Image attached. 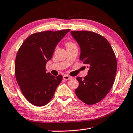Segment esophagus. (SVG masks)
Here are the masks:
<instances>
[{
  "label": "esophagus",
  "instance_id": "1",
  "mask_svg": "<svg viewBox=\"0 0 133 133\" xmlns=\"http://www.w3.org/2000/svg\"><path fill=\"white\" fill-rule=\"evenodd\" d=\"M71 78H72V77L68 75H64V76H63V79H64V81H67V80L71 79Z\"/></svg>",
  "mask_w": 133,
  "mask_h": 133
}]
</instances>
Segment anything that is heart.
I'll return each mask as SVG.
<instances>
[{
  "label": "heart",
  "mask_w": 133,
  "mask_h": 133,
  "mask_svg": "<svg viewBox=\"0 0 133 133\" xmlns=\"http://www.w3.org/2000/svg\"><path fill=\"white\" fill-rule=\"evenodd\" d=\"M75 44H73L72 42H70V41H69V42H67L66 44V47H70V46H72V45H74Z\"/></svg>",
  "instance_id": "heart-1"
}]
</instances>
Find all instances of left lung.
<instances>
[{
    "label": "left lung",
    "mask_w": 133,
    "mask_h": 133,
    "mask_svg": "<svg viewBox=\"0 0 133 133\" xmlns=\"http://www.w3.org/2000/svg\"><path fill=\"white\" fill-rule=\"evenodd\" d=\"M71 34L81 47L80 60L89 67L88 75L77 77V98L88 105L104 99L112 88L117 69L115 54L105 37L88 31H72Z\"/></svg>",
    "instance_id": "left-lung-1"
}]
</instances>
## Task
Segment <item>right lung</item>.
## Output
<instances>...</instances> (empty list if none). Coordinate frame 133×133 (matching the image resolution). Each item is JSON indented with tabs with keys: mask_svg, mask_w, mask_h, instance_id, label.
Returning a JSON list of instances; mask_svg holds the SVG:
<instances>
[{
	"mask_svg": "<svg viewBox=\"0 0 133 133\" xmlns=\"http://www.w3.org/2000/svg\"><path fill=\"white\" fill-rule=\"evenodd\" d=\"M70 30L46 31L32 34L23 42L15 59V74L20 89L27 101L42 107L51 101L63 79L46 73L57 44Z\"/></svg>",
	"mask_w": 133,
	"mask_h": 133,
	"instance_id": "obj_1",
	"label": "right lung"
}]
</instances>
